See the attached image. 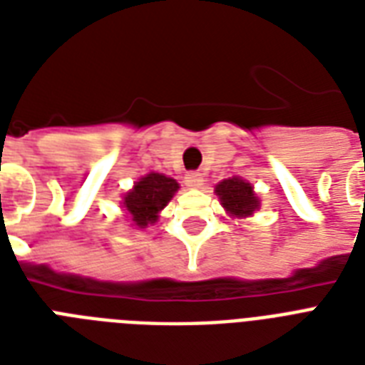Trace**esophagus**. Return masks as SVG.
<instances>
[{
  "mask_svg": "<svg viewBox=\"0 0 365 365\" xmlns=\"http://www.w3.org/2000/svg\"><path fill=\"white\" fill-rule=\"evenodd\" d=\"M202 174H199V172H189V174H185V185L191 189H199L200 185H202Z\"/></svg>",
  "mask_w": 365,
  "mask_h": 365,
  "instance_id": "esophagus-1",
  "label": "esophagus"
}]
</instances>
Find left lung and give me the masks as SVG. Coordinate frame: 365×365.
I'll list each match as a JSON object with an SVG mask.
<instances>
[{"label": "left lung", "mask_w": 365, "mask_h": 365, "mask_svg": "<svg viewBox=\"0 0 365 365\" xmlns=\"http://www.w3.org/2000/svg\"><path fill=\"white\" fill-rule=\"evenodd\" d=\"M216 193L220 195L223 208L237 217L252 216L259 208V199L255 197L252 185L240 178H229L217 183Z\"/></svg>", "instance_id": "left-lung-1"}]
</instances>
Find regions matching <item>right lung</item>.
<instances>
[{
  "label": "right lung",
  "instance_id": "add662e5",
  "mask_svg": "<svg viewBox=\"0 0 365 365\" xmlns=\"http://www.w3.org/2000/svg\"><path fill=\"white\" fill-rule=\"evenodd\" d=\"M178 182L163 174L151 172L142 178L132 191L125 195V208L130 214V220L140 229H145L149 223L157 222V214L170 202L172 195L178 191Z\"/></svg>",
  "mask_w": 365,
  "mask_h": 365
}]
</instances>
